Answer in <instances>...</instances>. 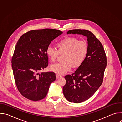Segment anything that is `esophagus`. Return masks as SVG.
Listing matches in <instances>:
<instances>
[{
  "instance_id": "1",
  "label": "esophagus",
  "mask_w": 122,
  "mask_h": 122,
  "mask_svg": "<svg viewBox=\"0 0 122 122\" xmlns=\"http://www.w3.org/2000/svg\"><path fill=\"white\" fill-rule=\"evenodd\" d=\"M56 78L58 79V78H59L62 77V75H59V74H57L56 75Z\"/></svg>"
}]
</instances>
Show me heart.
Instances as JSON below:
<instances>
[{"label": "heart", "instance_id": "b5f03b06", "mask_svg": "<svg viewBox=\"0 0 122 122\" xmlns=\"http://www.w3.org/2000/svg\"><path fill=\"white\" fill-rule=\"evenodd\" d=\"M58 50L49 46L46 54L51 62L56 61L59 54L65 53L63 62L51 65V71L58 74H63L69 71L72 66L76 67L84 60L87 53L88 45L84 40H79L75 37H66L56 44Z\"/></svg>", "mask_w": 122, "mask_h": 122}]
</instances>
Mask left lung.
<instances>
[{"label":"left lung","instance_id":"8db88e82","mask_svg":"<svg viewBox=\"0 0 122 122\" xmlns=\"http://www.w3.org/2000/svg\"><path fill=\"white\" fill-rule=\"evenodd\" d=\"M67 34H81L87 38L86 57L74 73L65 76L66 83L63 89L68 101L79 103L91 97L102 84L107 57L102 44L91 32L78 29L69 30Z\"/></svg>","mask_w":122,"mask_h":122}]
</instances>
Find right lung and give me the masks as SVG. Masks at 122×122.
<instances>
[{"label": "right lung", "mask_w": 122, "mask_h": 122, "mask_svg": "<svg viewBox=\"0 0 122 122\" xmlns=\"http://www.w3.org/2000/svg\"><path fill=\"white\" fill-rule=\"evenodd\" d=\"M61 34L55 29L33 30L24 34L17 42L11 66L17 88L25 97L33 101L43 99L56 80L54 72L40 71L48 65L47 48Z\"/></svg>", "instance_id": "1"}]
</instances>
